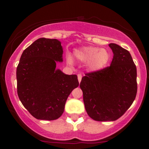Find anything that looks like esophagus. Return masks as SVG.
Segmentation results:
<instances>
[{"label":"esophagus","instance_id":"34e87169","mask_svg":"<svg viewBox=\"0 0 149 149\" xmlns=\"http://www.w3.org/2000/svg\"><path fill=\"white\" fill-rule=\"evenodd\" d=\"M78 82H79V83H80V81H81V79H82V75L81 74L78 75Z\"/></svg>","mask_w":149,"mask_h":149}]
</instances>
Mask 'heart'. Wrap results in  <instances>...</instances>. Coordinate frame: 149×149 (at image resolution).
Returning <instances> with one entry per match:
<instances>
[{"mask_svg": "<svg viewBox=\"0 0 149 149\" xmlns=\"http://www.w3.org/2000/svg\"><path fill=\"white\" fill-rule=\"evenodd\" d=\"M74 55L78 60L87 63V67L91 71H98L106 67L111 59V54L106 49L100 47H83L74 51ZM69 61L71 59L69 57Z\"/></svg>", "mask_w": 149, "mask_h": 149, "instance_id": "obj_1", "label": "heart"}]
</instances>
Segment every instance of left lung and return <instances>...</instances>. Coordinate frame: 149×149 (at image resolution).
<instances>
[{
  "label": "left lung",
  "instance_id": "left-lung-1",
  "mask_svg": "<svg viewBox=\"0 0 149 149\" xmlns=\"http://www.w3.org/2000/svg\"><path fill=\"white\" fill-rule=\"evenodd\" d=\"M111 66L85 74L80 84L88 116L97 121H114L130 107L137 91L136 68L130 53L115 43Z\"/></svg>",
  "mask_w": 149,
  "mask_h": 149
}]
</instances>
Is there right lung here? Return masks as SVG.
Wrapping results in <instances>:
<instances>
[{
  "mask_svg": "<svg viewBox=\"0 0 149 149\" xmlns=\"http://www.w3.org/2000/svg\"><path fill=\"white\" fill-rule=\"evenodd\" d=\"M57 39L41 38L24 50L17 68V94L22 104L38 120H53L64 111L68 97L79 85L76 75L56 69L63 61Z\"/></svg>",
  "mask_w": 149,
  "mask_h": 149,
  "instance_id": "1",
  "label": "right lung"
}]
</instances>
